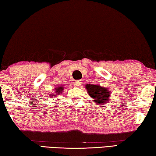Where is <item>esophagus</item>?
<instances>
[{
    "label": "esophagus",
    "instance_id": "esophagus-1",
    "mask_svg": "<svg viewBox=\"0 0 156 156\" xmlns=\"http://www.w3.org/2000/svg\"><path fill=\"white\" fill-rule=\"evenodd\" d=\"M74 85H75V86H80V81H74Z\"/></svg>",
    "mask_w": 156,
    "mask_h": 156
}]
</instances>
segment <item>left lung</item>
<instances>
[{
  "label": "left lung",
  "instance_id": "1",
  "mask_svg": "<svg viewBox=\"0 0 156 156\" xmlns=\"http://www.w3.org/2000/svg\"><path fill=\"white\" fill-rule=\"evenodd\" d=\"M85 88L89 96L96 105L108 104L111 98V92L108 88H104L99 84H86Z\"/></svg>",
  "mask_w": 156,
  "mask_h": 156
}]
</instances>
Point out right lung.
<instances>
[{"instance_id": "1", "label": "right lung", "mask_w": 156, "mask_h": 156, "mask_svg": "<svg viewBox=\"0 0 156 156\" xmlns=\"http://www.w3.org/2000/svg\"><path fill=\"white\" fill-rule=\"evenodd\" d=\"M64 86H58V87L56 88L55 89V93H51V95H50V98H55L56 97H57V95H60V94H62V93L63 89H64Z\"/></svg>"}]
</instances>
